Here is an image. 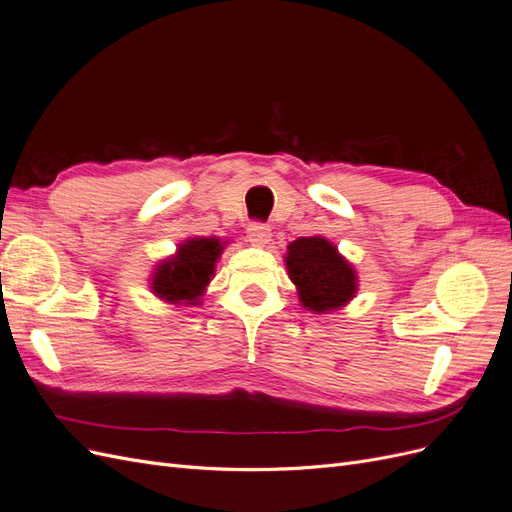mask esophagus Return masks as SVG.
Listing matches in <instances>:
<instances>
[{
  "mask_svg": "<svg viewBox=\"0 0 512 512\" xmlns=\"http://www.w3.org/2000/svg\"><path fill=\"white\" fill-rule=\"evenodd\" d=\"M246 236H249V242L253 244V246H266L268 242H270V238H272V232H270V227L268 225H263V223H251L249 227H246Z\"/></svg>",
  "mask_w": 512,
  "mask_h": 512,
  "instance_id": "34e87169",
  "label": "esophagus"
}]
</instances>
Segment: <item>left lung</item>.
Listing matches in <instances>:
<instances>
[{
	"instance_id": "8db88e82",
	"label": "left lung",
	"mask_w": 512,
	"mask_h": 512,
	"mask_svg": "<svg viewBox=\"0 0 512 512\" xmlns=\"http://www.w3.org/2000/svg\"><path fill=\"white\" fill-rule=\"evenodd\" d=\"M285 266L306 310L325 315L355 298V268L321 236L293 240L287 246Z\"/></svg>"
}]
</instances>
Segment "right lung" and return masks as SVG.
<instances>
[{"label":"right lung","mask_w":512,"mask_h":512,"mask_svg":"<svg viewBox=\"0 0 512 512\" xmlns=\"http://www.w3.org/2000/svg\"><path fill=\"white\" fill-rule=\"evenodd\" d=\"M225 242L219 238H189L176 255L163 259L153 272L151 289L168 304H200Z\"/></svg>","instance_id":"obj_1"}]
</instances>
